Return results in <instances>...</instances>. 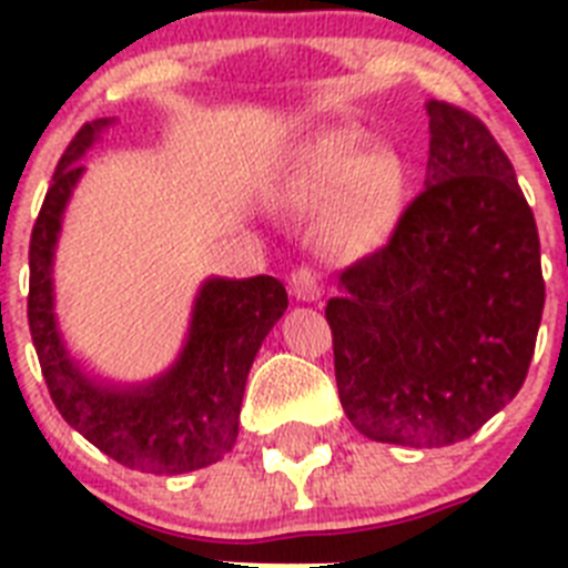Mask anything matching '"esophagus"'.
Returning <instances> with one entry per match:
<instances>
[{"label":"esophagus","mask_w":568,"mask_h":568,"mask_svg":"<svg viewBox=\"0 0 568 568\" xmlns=\"http://www.w3.org/2000/svg\"><path fill=\"white\" fill-rule=\"evenodd\" d=\"M290 290H293L295 298H301V301L321 298L318 270H315L313 264H298V267L290 273Z\"/></svg>","instance_id":"obj_1"}]
</instances>
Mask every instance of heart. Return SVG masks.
<instances>
[{
  "label": "heart",
  "mask_w": 568,
  "mask_h": 568,
  "mask_svg": "<svg viewBox=\"0 0 568 568\" xmlns=\"http://www.w3.org/2000/svg\"><path fill=\"white\" fill-rule=\"evenodd\" d=\"M381 182L393 184V173H389V170H386V168H381Z\"/></svg>",
  "instance_id": "heart-1"
}]
</instances>
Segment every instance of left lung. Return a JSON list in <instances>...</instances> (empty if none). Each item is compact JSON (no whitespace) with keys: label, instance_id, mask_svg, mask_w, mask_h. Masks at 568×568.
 <instances>
[{"label":"left lung","instance_id":"8db88e82","mask_svg":"<svg viewBox=\"0 0 568 568\" xmlns=\"http://www.w3.org/2000/svg\"><path fill=\"white\" fill-rule=\"evenodd\" d=\"M424 190L327 301L349 424L400 446H449L509 404L529 373L546 284L538 224L478 115L429 102Z\"/></svg>","mask_w":568,"mask_h":568}]
</instances>
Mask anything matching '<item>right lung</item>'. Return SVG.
I'll use <instances>...</instances> for the list:
<instances>
[{"mask_svg": "<svg viewBox=\"0 0 568 568\" xmlns=\"http://www.w3.org/2000/svg\"><path fill=\"white\" fill-rule=\"evenodd\" d=\"M102 128L108 119L82 124L64 148L30 233V338L50 398L73 429L128 469L182 475L233 449L250 366L287 310V290L273 275L207 281L195 298L187 346L168 375L139 389H108L84 378L53 321L50 261L62 210L84 170L79 159Z\"/></svg>", "mask_w": 568, "mask_h": 568, "instance_id": "add662e5", "label": "right lung"}]
</instances>
